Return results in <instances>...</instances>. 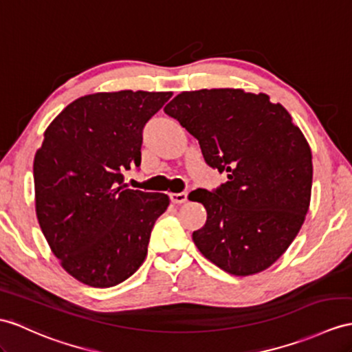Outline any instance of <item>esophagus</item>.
<instances>
[{
    "instance_id": "1",
    "label": "esophagus",
    "mask_w": 352,
    "mask_h": 352,
    "mask_svg": "<svg viewBox=\"0 0 352 352\" xmlns=\"http://www.w3.org/2000/svg\"><path fill=\"white\" fill-rule=\"evenodd\" d=\"M170 200H171V203H175V204H182L188 200V194L186 192H177V194L171 192Z\"/></svg>"
}]
</instances>
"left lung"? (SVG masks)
<instances>
[{
    "mask_svg": "<svg viewBox=\"0 0 352 352\" xmlns=\"http://www.w3.org/2000/svg\"><path fill=\"white\" fill-rule=\"evenodd\" d=\"M164 111L200 143L204 161L228 181L195 190L208 219L192 233L199 251L236 276L260 273L293 243L309 210L312 152L293 118L267 94L185 91Z\"/></svg>",
    "mask_w": 352,
    "mask_h": 352,
    "instance_id": "left-lung-1",
    "label": "left lung"
}]
</instances>
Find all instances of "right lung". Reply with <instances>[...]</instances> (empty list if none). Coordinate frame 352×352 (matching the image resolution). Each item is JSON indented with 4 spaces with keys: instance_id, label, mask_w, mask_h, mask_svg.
Segmentation results:
<instances>
[{
    "instance_id": "obj_1",
    "label": "right lung",
    "mask_w": 352,
    "mask_h": 352,
    "mask_svg": "<svg viewBox=\"0 0 352 352\" xmlns=\"http://www.w3.org/2000/svg\"><path fill=\"white\" fill-rule=\"evenodd\" d=\"M171 92L89 94L70 102L45 131L34 157L36 213L64 270L82 284H121L146 258L151 231L168 195L125 190L139 167L143 126Z\"/></svg>"
}]
</instances>
